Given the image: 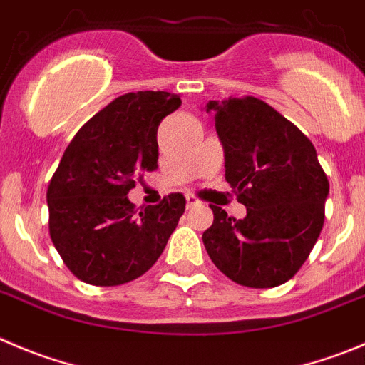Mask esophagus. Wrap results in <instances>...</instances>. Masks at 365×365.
I'll return each mask as SVG.
<instances>
[{
	"label": "esophagus",
	"instance_id": "1",
	"mask_svg": "<svg viewBox=\"0 0 365 365\" xmlns=\"http://www.w3.org/2000/svg\"><path fill=\"white\" fill-rule=\"evenodd\" d=\"M198 205H202V202L196 196H192V194H187V209H192V207Z\"/></svg>",
	"mask_w": 365,
	"mask_h": 365
}]
</instances>
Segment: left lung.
I'll return each mask as SVG.
<instances>
[{"label":"left lung","mask_w":365,"mask_h":365,"mask_svg":"<svg viewBox=\"0 0 365 365\" xmlns=\"http://www.w3.org/2000/svg\"><path fill=\"white\" fill-rule=\"evenodd\" d=\"M207 113L223 144L225 180L247 216L210 205L203 245L234 282L274 288L297 274L321 234L328 176L308 136L261 98L210 101Z\"/></svg>","instance_id":"left-lung-1"}]
</instances>
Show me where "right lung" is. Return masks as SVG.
Returning a JSON list of instances; mask_svg holds the SVG:
<instances>
[{
	"label": "right lung",
	"instance_id": "obj_1",
	"mask_svg": "<svg viewBox=\"0 0 365 365\" xmlns=\"http://www.w3.org/2000/svg\"><path fill=\"white\" fill-rule=\"evenodd\" d=\"M180 106L178 95L167 91L125 93L71 138L46 202L53 247L81 281L118 286L140 277L175 232L185 210L183 194L136 212L128 192L136 176L158 167L156 131Z\"/></svg>",
	"mask_w": 365,
	"mask_h": 365
}]
</instances>
